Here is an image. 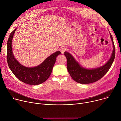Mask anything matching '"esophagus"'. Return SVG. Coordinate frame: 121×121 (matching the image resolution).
Listing matches in <instances>:
<instances>
[{
    "instance_id": "34e87169",
    "label": "esophagus",
    "mask_w": 121,
    "mask_h": 121,
    "mask_svg": "<svg viewBox=\"0 0 121 121\" xmlns=\"http://www.w3.org/2000/svg\"><path fill=\"white\" fill-rule=\"evenodd\" d=\"M66 48L65 47H61L60 48V51L62 54H63L64 52L66 51Z\"/></svg>"
}]
</instances>
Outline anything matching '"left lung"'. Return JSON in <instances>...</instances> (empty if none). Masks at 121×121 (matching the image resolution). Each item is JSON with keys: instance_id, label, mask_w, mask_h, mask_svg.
<instances>
[{"instance_id": "obj_1", "label": "left lung", "mask_w": 121, "mask_h": 121, "mask_svg": "<svg viewBox=\"0 0 121 121\" xmlns=\"http://www.w3.org/2000/svg\"><path fill=\"white\" fill-rule=\"evenodd\" d=\"M113 50L109 60L106 64L98 68L87 69L81 67L70 53H64L67 59V68L72 79L76 82L82 84H88L95 82L103 78L111 67L115 59V48L111 34Z\"/></svg>"}]
</instances>
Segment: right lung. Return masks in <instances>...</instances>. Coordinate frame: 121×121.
<instances>
[{"label":"right lung","instance_id":"1","mask_svg":"<svg viewBox=\"0 0 121 121\" xmlns=\"http://www.w3.org/2000/svg\"><path fill=\"white\" fill-rule=\"evenodd\" d=\"M16 30L10 34L7 43V61L10 69L18 80L25 83L38 85L44 82L51 74L56 56L61 53L59 51L53 53L36 67H25L15 59L12 52V42Z\"/></svg>","mask_w":121,"mask_h":121}]
</instances>
